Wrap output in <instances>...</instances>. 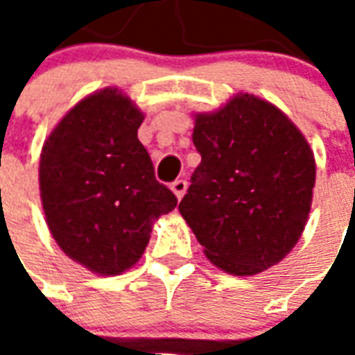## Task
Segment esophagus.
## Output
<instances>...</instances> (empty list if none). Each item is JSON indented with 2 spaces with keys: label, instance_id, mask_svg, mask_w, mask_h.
<instances>
[{
  "label": "esophagus",
  "instance_id": "esophagus-1",
  "mask_svg": "<svg viewBox=\"0 0 355 355\" xmlns=\"http://www.w3.org/2000/svg\"><path fill=\"white\" fill-rule=\"evenodd\" d=\"M186 188H188V182H186L184 178H177V180L171 184V190L175 192V196H177L178 200H180V198L186 193Z\"/></svg>",
  "mask_w": 355,
  "mask_h": 355
}]
</instances>
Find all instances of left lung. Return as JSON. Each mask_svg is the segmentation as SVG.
Here are the masks:
<instances>
[{
  "label": "left lung",
  "instance_id": "8db88e82",
  "mask_svg": "<svg viewBox=\"0 0 355 355\" xmlns=\"http://www.w3.org/2000/svg\"><path fill=\"white\" fill-rule=\"evenodd\" d=\"M192 140L201 163L178 211L209 261L232 275L277 264L297 245L312 205L315 162L302 132L245 93L198 114Z\"/></svg>",
  "mask_w": 355,
  "mask_h": 355
}]
</instances>
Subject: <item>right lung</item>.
<instances>
[{
    "instance_id": "add662e5",
    "label": "right lung",
    "mask_w": 355,
    "mask_h": 355,
    "mask_svg": "<svg viewBox=\"0 0 355 355\" xmlns=\"http://www.w3.org/2000/svg\"><path fill=\"white\" fill-rule=\"evenodd\" d=\"M142 119L121 91L102 89L78 102L43 144L47 226L70 259L101 275L131 268L150 241L152 220L177 207L137 137Z\"/></svg>"
}]
</instances>
